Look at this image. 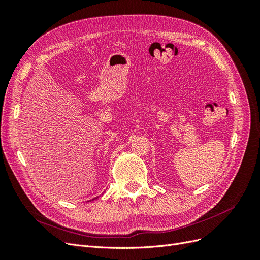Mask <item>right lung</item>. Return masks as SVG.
I'll use <instances>...</instances> for the list:
<instances>
[{"label": "right lung", "instance_id": "right-lung-1", "mask_svg": "<svg viewBox=\"0 0 260 260\" xmlns=\"http://www.w3.org/2000/svg\"><path fill=\"white\" fill-rule=\"evenodd\" d=\"M93 200H94V199H93ZM93 200H92V201H93ZM95 200H96V199H95Z\"/></svg>", "mask_w": 260, "mask_h": 260}]
</instances>
